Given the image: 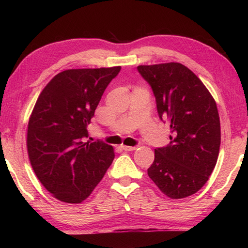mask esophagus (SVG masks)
<instances>
[{
    "label": "esophagus",
    "mask_w": 248,
    "mask_h": 248,
    "mask_svg": "<svg viewBox=\"0 0 248 248\" xmlns=\"http://www.w3.org/2000/svg\"><path fill=\"white\" fill-rule=\"evenodd\" d=\"M121 149L124 151H134L137 149V146H128V145H121Z\"/></svg>",
    "instance_id": "1"
}]
</instances>
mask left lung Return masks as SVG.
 <instances>
[{"instance_id": "1", "label": "left lung", "mask_w": 248, "mask_h": 248, "mask_svg": "<svg viewBox=\"0 0 248 248\" xmlns=\"http://www.w3.org/2000/svg\"><path fill=\"white\" fill-rule=\"evenodd\" d=\"M138 72L156 102L159 119L170 124V144L155 149L148 175L171 199L196 194L217 164L221 143L215 99L197 75L180 63L139 65Z\"/></svg>"}]
</instances>
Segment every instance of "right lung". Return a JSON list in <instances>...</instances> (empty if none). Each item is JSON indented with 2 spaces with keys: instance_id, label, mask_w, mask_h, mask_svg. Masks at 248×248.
I'll list each match as a JSON object with an SVG mask.
<instances>
[{
  "instance_id": "obj_1",
  "label": "right lung",
  "mask_w": 248,
  "mask_h": 248,
  "mask_svg": "<svg viewBox=\"0 0 248 248\" xmlns=\"http://www.w3.org/2000/svg\"><path fill=\"white\" fill-rule=\"evenodd\" d=\"M121 66L66 70L50 81L28 123L27 150L33 171L57 199L79 203L115 158L111 145L89 137L87 125Z\"/></svg>"
}]
</instances>
